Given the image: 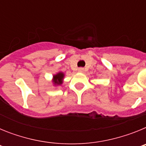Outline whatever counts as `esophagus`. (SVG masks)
I'll list each match as a JSON object with an SVG mask.
<instances>
[{
    "label": "esophagus",
    "mask_w": 146,
    "mask_h": 146,
    "mask_svg": "<svg viewBox=\"0 0 146 146\" xmlns=\"http://www.w3.org/2000/svg\"><path fill=\"white\" fill-rule=\"evenodd\" d=\"M83 70H84V69H83V68H79V69H78V72H83Z\"/></svg>",
    "instance_id": "1"
}]
</instances>
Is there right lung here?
<instances>
[{
	"label": "right lung",
	"instance_id": "obj_1",
	"mask_svg": "<svg viewBox=\"0 0 146 146\" xmlns=\"http://www.w3.org/2000/svg\"><path fill=\"white\" fill-rule=\"evenodd\" d=\"M64 74L62 73V72H60L58 74H57L56 75H54L53 78V82L54 84L55 85H60L62 83V80L64 78Z\"/></svg>",
	"mask_w": 146,
	"mask_h": 146
}]
</instances>
